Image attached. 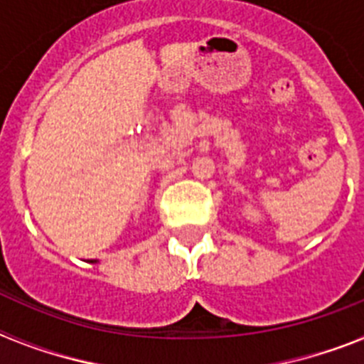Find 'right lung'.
Wrapping results in <instances>:
<instances>
[{"label": "right lung", "instance_id": "1", "mask_svg": "<svg viewBox=\"0 0 364 364\" xmlns=\"http://www.w3.org/2000/svg\"><path fill=\"white\" fill-rule=\"evenodd\" d=\"M95 262H96V260H95Z\"/></svg>", "mask_w": 364, "mask_h": 364}]
</instances>
